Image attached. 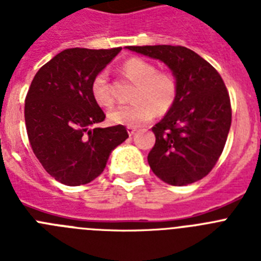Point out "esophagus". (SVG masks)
Returning a JSON list of instances; mask_svg holds the SVG:
<instances>
[{
	"label": "esophagus",
	"mask_w": 261,
	"mask_h": 261,
	"mask_svg": "<svg viewBox=\"0 0 261 261\" xmlns=\"http://www.w3.org/2000/svg\"><path fill=\"white\" fill-rule=\"evenodd\" d=\"M136 130H137V129L133 128V126H128V128H126V132H128L129 136H133V135H135Z\"/></svg>",
	"instance_id": "1"
}]
</instances>
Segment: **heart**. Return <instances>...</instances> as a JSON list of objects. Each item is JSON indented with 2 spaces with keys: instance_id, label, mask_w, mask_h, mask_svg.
<instances>
[{
  "instance_id": "b5f03b06",
  "label": "heart",
  "mask_w": 261,
  "mask_h": 261,
  "mask_svg": "<svg viewBox=\"0 0 261 261\" xmlns=\"http://www.w3.org/2000/svg\"><path fill=\"white\" fill-rule=\"evenodd\" d=\"M121 71L136 84L132 93V100L135 102L111 110L107 116L112 124L141 126L150 121L155 112L166 114L174 106L177 84L171 73L156 70L151 62L138 57L126 60ZM90 90L94 100L100 107H110L114 103L107 71H99L94 77Z\"/></svg>"
}]
</instances>
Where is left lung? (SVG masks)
<instances>
[{
  "label": "left lung",
  "mask_w": 261,
  "mask_h": 261,
  "mask_svg": "<svg viewBox=\"0 0 261 261\" xmlns=\"http://www.w3.org/2000/svg\"><path fill=\"white\" fill-rule=\"evenodd\" d=\"M126 48L165 62L177 84L174 106L151 128L155 145L147 155L149 166L171 186L200 180L222 154L231 125L229 93L220 73L181 45Z\"/></svg>",
  "instance_id": "8db88e82"
}]
</instances>
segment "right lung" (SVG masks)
<instances>
[{
  "label": "right lung",
  "instance_id": "1",
  "mask_svg": "<svg viewBox=\"0 0 261 261\" xmlns=\"http://www.w3.org/2000/svg\"><path fill=\"white\" fill-rule=\"evenodd\" d=\"M120 50L65 49L32 80L24 103L30 145L45 171L65 186L98 177L112 150L128 138L124 125L95 128L106 115L90 90Z\"/></svg>",
  "mask_w": 261,
  "mask_h": 261
}]
</instances>
